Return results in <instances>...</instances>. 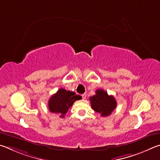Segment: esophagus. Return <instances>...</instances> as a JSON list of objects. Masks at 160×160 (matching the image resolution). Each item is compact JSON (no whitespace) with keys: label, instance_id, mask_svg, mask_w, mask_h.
I'll use <instances>...</instances> for the list:
<instances>
[{"label":"esophagus","instance_id":"1","mask_svg":"<svg viewBox=\"0 0 160 160\" xmlns=\"http://www.w3.org/2000/svg\"><path fill=\"white\" fill-rule=\"evenodd\" d=\"M82 98H83V99H86V93L82 94Z\"/></svg>","mask_w":160,"mask_h":160}]
</instances>
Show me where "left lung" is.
I'll return each mask as SVG.
<instances>
[{
    "mask_svg": "<svg viewBox=\"0 0 160 160\" xmlns=\"http://www.w3.org/2000/svg\"><path fill=\"white\" fill-rule=\"evenodd\" d=\"M91 107L102 117L110 115L117 107V101L113 96H109L102 89H98L96 95L90 97Z\"/></svg>",
    "mask_w": 160,
    "mask_h": 160,
    "instance_id": "1",
    "label": "left lung"
}]
</instances>
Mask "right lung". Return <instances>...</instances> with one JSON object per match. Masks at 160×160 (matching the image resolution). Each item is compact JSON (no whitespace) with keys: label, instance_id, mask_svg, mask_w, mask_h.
I'll list each match as a JSON object with an SVG mask.
<instances>
[{"label":"right lung","instance_id":"add662e5","mask_svg":"<svg viewBox=\"0 0 160 160\" xmlns=\"http://www.w3.org/2000/svg\"><path fill=\"white\" fill-rule=\"evenodd\" d=\"M81 99L82 96L76 95L74 92L60 88L49 100V110L50 112L58 114L60 117L63 118L73 103L76 100Z\"/></svg>","mask_w":160,"mask_h":160}]
</instances>
